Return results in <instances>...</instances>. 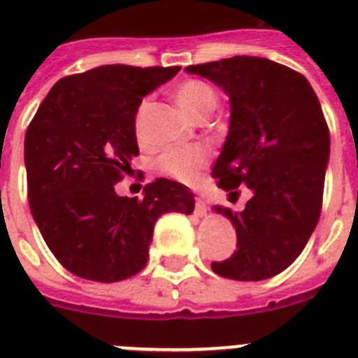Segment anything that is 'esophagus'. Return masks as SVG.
Listing matches in <instances>:
<instances>
[{"instance_id": "34e87169", "label": "esophagus", "mask_w": 358, "mask_h": 358, "mask_svg": "<svg viewBox=\"0 0 358 358\" xmlns=\"http://www.w3.org/2000/svg\"><path fill=\"white\" fill-rule=\"evenodd\" d=\"M207 210H209L207 203H205L201 198H196V205H194V214L201 217V216H205V214H207Z\"/></svg>"}]
</instances>
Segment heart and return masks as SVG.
Instances as JSON below:
<instances>
[{"label":"heart","mask_w":358,"mask_h":358,"mask_svg":"<svg viewBox=\"0 0 358 358\" xmlns=\"http://www.w3.org/2000/svg\"><path fill=\"white\" fill-rule=\"evenodd\" d=\"M173 99L176 104L196 122H203L210 117L214 108L217 106V93L210 85L200 79H187L180 83L173 92ZM148 108V101H144L136 111V131H141L142 115ZM209 157L203 148L173 149L167 151L158 160V167L164 175L173 176L180 182H192L196 175L205 167Z\"/></svg>","instance_id":"obj_1"}]
</instances>
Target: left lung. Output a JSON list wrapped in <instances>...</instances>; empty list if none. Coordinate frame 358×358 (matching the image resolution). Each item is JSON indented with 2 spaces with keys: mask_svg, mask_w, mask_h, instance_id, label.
I'll list each match as a JSON object with an SVG mask.
<instances>
[{
  "mask_svg": "<svg viewBox=\"0 0 358 358\" xmlns=\"http://www.w3.org/2000/svg\"><path fill=\"white\" fill-rule=\"evenodd\" d=\"M229 95L231 127L214 164L217 187L252 198L241 213L216 205L231 220L238 250L210 268L236 281L273 278L308 243L322 207L329 129L310 83L299 71L265 57L231 59L187 66Z\"/></svg>",
  "mask_w": 358,
  "mask_h": 358,
  "instance_id": "1",
  "label": "left lung"
}]
</instances>
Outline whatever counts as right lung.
Here are the masks:
<instances>
[{"mask_svg":"<svg viewBox=\"0 0 358 358\" xmlns=\"http://www.w3.org/2000/svg\"><path fill=\"white\" fill-rule=\"evenodd\" d=\"M180 66L106 64L57 80L24 135V166L34 222L71 273L99 282L131 278L148 263L164 213L191 214L194 194L158 178L144 198L119 196L138 155L135 117L142 99Z\"/></svg>","mask_w":358,"mask_h":358,"instance_id":"add662e5","label":"right lung"}]
</instances>
